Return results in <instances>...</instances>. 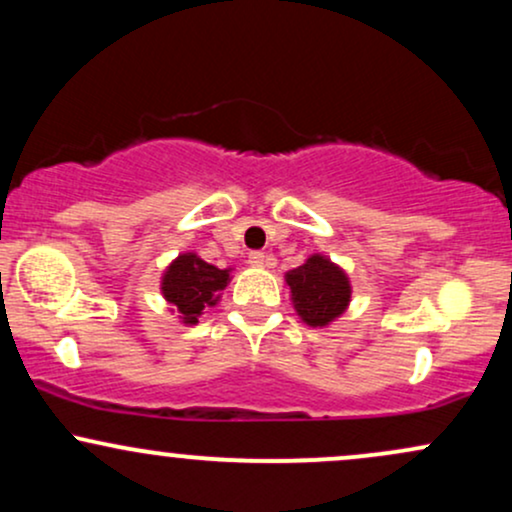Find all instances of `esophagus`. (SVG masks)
<instances>
[{"mask_svg": "<svg viewBox=\"0 0 512 512\" xmlns=\"http://www.w3.org/2000/svg\"><path fill=\"white\" fill-rule=\"evenodd\" d=\"M248 262L252 264V267H267V264H269V255H267V252L252 250L250 255H248Z\"/></svg>", "mask_w": 512, "mask_h": 512, "instance_id": "obj_1", "label": "esophagus"}]
</instances>
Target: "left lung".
<instances>
[{
	"mask_svg": "<svg viewBox=\"0 0 512 512\" xmlns=\"http://www.w3.org/2000/svg\"><path fill=\"white\" fill-rule=\"evenodd\" d=\"M286 284L298 317L310 327H327L349 308V276L325 255H310L301 267L286 272Z\"/></svg>",
	"mask_w": 512,
	"mask_h": 512,
	"instance_id": "8db88e82",
	"label": "left lung"
}]
</instances>
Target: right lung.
<instances>
[{
	"instance_id": "obj_1",
	"label": "right lung",
	"mask_w": 512,
	"mask_h": 512,
	"mask_svg": "<svg viewBox=\"0 0 512 512\" xmlns=\"http://www.w3.org/2000/svg\"><path fill=\"white\" fill-rule=\"evenodd\" d=\"M228 281H231V269L214 267L195 252H182L178 260L168 264L161 279V293L173 305V313H178L180 322L197 325L202 310L219 303Z\"/></svg>"
}]
</instances>
